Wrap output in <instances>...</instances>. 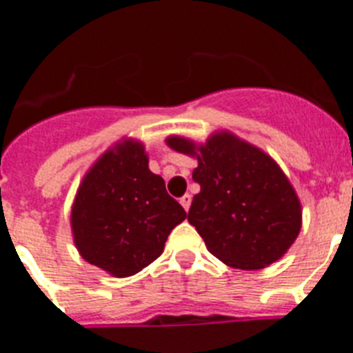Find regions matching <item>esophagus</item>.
I'll return each mask as SVG.
<instances>
[{"mask_svg": "<svg viewBox=\"0 0 353 353\" xmlns=\"http://www.w3.org/2000/svg\"><path fill=\"white\" fill-rule=\"evenodd\" d=\"M191 201H192L191 194H183L182 198H180V205H182L185 210H189V207H191Z\"/></svg>", "mask_w": 353, "mask_h": 353, "instance_id": "esophagus-1", "label": "esophagus"}]
</instances>
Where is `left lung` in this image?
Instances as JSON below:
<instances>
[{"instance_id": "left-lung-1", "label": "left lung", "mask_w": 353, "mask_h": 353, "mask_svg": "<svg viewBox=\"0 0 353 353\" xmlns=\"http://www.w3.org/2000/svg\"><path fill=\"white\" fill-rule=\"evenodd\" d=\"M180 154L194 155L192 198L187 221L223 263L258 270L288 251L301 232V203L281 168L260 148L233 134H214L198 146L168 138Z\"/></svg>"}]
</instances>
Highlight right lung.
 I'll list each match as a JSON object with an SVG mask.
<instances>
[{
    "mask_svg": "<svg viewBox=\"0 0 353 353\" xmlns=\"http://www.w3.org/2000/svg\"><path fill=\"white\" fill-rule=\"evenodd\" d=\"M187 217L148 170L141 143L108 150L88 171L72 207V232L81 256L117 277L148 267L168 235Z\"/></svg>",
    "mask_w": 353,
    "mask_h": 353,
    "instance_id": "right-lung-1",
    "label": "right lung"
}]
</instances>
